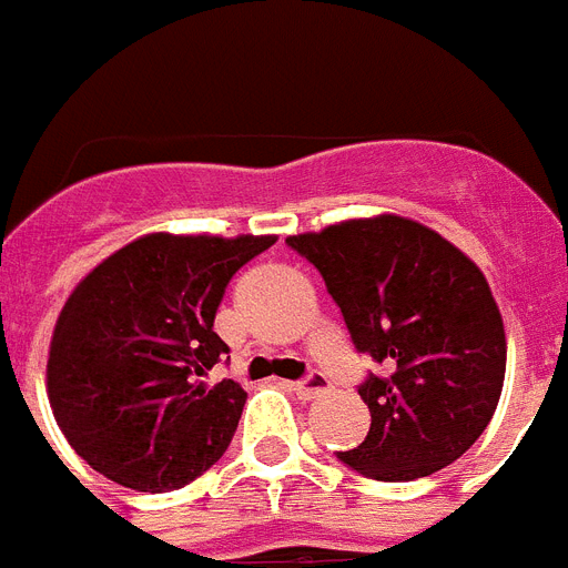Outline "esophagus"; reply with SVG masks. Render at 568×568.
I'll return each mask as SVG.
<instances>
[{
    "instance_id": "obj_1",
    "label": "esophagus",
    "mask_w": 568,
    "mask_h": 568,
    "mask_svg": "<svg viewBox=\"0 0 568 568\" xmlns=\"http://www.w3.org/2000/svg\"><path fill=\"white\" fill-rule=\"evenodd\" d=\"M290 387H293V393H296L298 398H316L320 393H325L331 384H328V378H325V375H320V372H311L305 381H293Z\"/></svg>"
}]
</instances>
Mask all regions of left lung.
Masks as SVG:
<instances>
[{"mask_svg":"<svg viewBox=\"0 0 568 568\" xmlns=\"http://www.w3.org/2000/svg\"><path fill=\"white\" fill-rule=\"evenodd\" d=\"M320 270L352 343L381 363L357 393L369 434L339 460L375 480L446 469L484 434L505 384V322L484 272L437 231L375 216L287 237Z\"/></svg>","mask_w":568,"mask_h":568,"instance_id":"8db88e82","label":"left lung"}]
</instances>
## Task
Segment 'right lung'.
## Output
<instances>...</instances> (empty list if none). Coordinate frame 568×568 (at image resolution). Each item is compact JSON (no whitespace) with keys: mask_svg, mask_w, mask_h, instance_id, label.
<instances>
[{"mask_svg":"<svg viewBox=\"0 0 568 568\" xmlns=\"http://www.w3.org/2000/svg\"><path fill=\"white\" fill-rule=\"evenodd\" d=\"M275 237L146 234L102 261L67 298L47 387L58 428L104 478L170 493L211 469L237 430L246 393L213 331L240 266Z\"/></svg>","mask_w":568,"mask_h":568,"instance_id":"obj_1","label":"right lung"}]
</instances>
